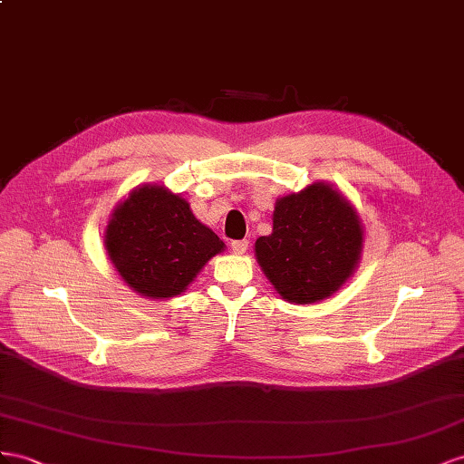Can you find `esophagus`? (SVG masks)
Instances as JSON below:
<instances>
[{
  "label": "esophagus",
  "instance_id": "34e87169",
  "mask_svg": "<svg viewBox=\"0 0 464 464\" xmlns=\"http://www.w3.org/2000/svg\"><path fill=\"white\" fill-rule=\"evenodd\" d=\"M231 248H233V253H237V255H245L246 248H248V241L246 239L231 241Z\"/></svg>",
  "mask_w": 464,
  "mask_h": 464
}]
</instances>
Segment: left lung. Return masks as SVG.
Returning a JSON list of instances; mask_svg holds the SVG:
<instances>
[{
    "label": "left lung",
    "instance_id": "obj_1",
    "mask_svg": "<svg viewBox=\"0 0 464 464\" xmlns=\"http://www.w3.org/2000/svg\"><path fill=\"white\" fill-rule=\"evenodd\" d=\"M272 233L258 237L262 272L285 301L309 305L350 280L362 256L363 227L353 206L326 182L277 198Z\"/></svg>",
    "mask_w": 464,
    "mask_h": 464
}]
</instances>
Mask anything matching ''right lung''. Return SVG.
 <instances>
[{
	"mask_svg": "<svg viewBox=\"0 0 464 464\" xmlns=\"http://www.w3.org/2000/svg\"><path fill=\"white\" fill-rule=\"evenodd\" d=\"M104 248L136 294L169 299L180 295L225 243L194 218L180 194L143 184L114 208Z\"/></svg>",
	"mask_w": 464,
	"mask_h": 464,
	"instance_id": "1",
	"label": "right lung"
}]
</instances>
